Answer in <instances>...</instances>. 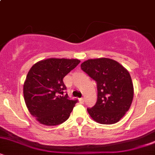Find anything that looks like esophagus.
I'll return each mask as SVG.
<instances>
[{
    "mask_svg": "<svg viewBox=\"0 0 155 155\" xmlns=\"http://www.w3.org/2000/svg\"><path fill=\"white\" fill-rule=\"evenodd\" d=\"M79 101L81 103H84V97H81V98H79Z\"/></svg>",
    "mask_w": 155,
    "mask_h": 155,
    "instance_id": "obj_1",
    "label": "esophagus"
}]
</instances>
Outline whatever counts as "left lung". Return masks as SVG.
<instances>
[{
  "mask_svg": "<svg viewBox=\"0 0 155 155\" xmlns=\"http://www.w3.org/2000/svg\"><path fill=\"white\" fill-rule=\"evenodd\" d=\"M81 68L97 82V102L87 108L89 114L100 124L117 123L129 110L134 95L129 72L116 60L106 58L86 60Z\"/></svg>",
  "mask_w": 155,
  "mask_h": 155,
  "instance_id": "8db88e82",
  "label": "left lung"
}]
</instances>
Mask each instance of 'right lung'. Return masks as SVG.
Returning <instances> with one entry per match:
<instances>
[{
  "mask_svg": "<svg viewBox=\"0 0 155 155\" xmlns=\"http://www.w3.org/2000/svg\"><path fill=\"white\" fill-rule=\"evenodd\" d=\"M80 63L78 59L48 58L35 63L23 85L25 102L31 114L47 126L62 124L70 117L77 100H70L63 78Z\"/></svg>",
  "mask_w": 155,
  "mask_h": 155,
  "instance_id": "add662e5",
  "label": "right lung"
}]
</instances>
